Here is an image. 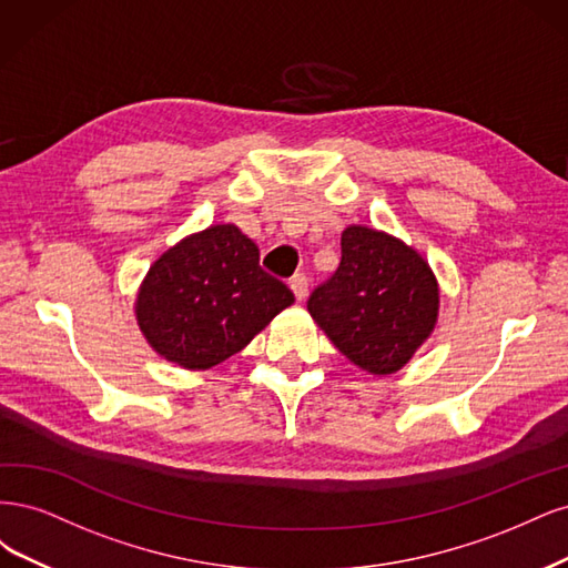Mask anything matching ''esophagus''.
Wrapping results in <instances>:
<instances>
[{
	"mask_svg": "<svg viewBox=\"0 0 568 568\" xmlns=\"http://www.w3.org/2000/svg\"><path fill=\"white\" fill-rule=\"evenodd\" d=\"M290 287H292V292H295V297L302 302L308 295V278L304 276V273H297V276L290 278Z\"/></svg>",
	"mask_w": 568,
	"mask_h": 568,
	"instance_id": "1",
	"label": "esophagus"
}]
</instances>
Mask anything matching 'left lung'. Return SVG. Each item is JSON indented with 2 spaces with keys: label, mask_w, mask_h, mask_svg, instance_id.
<instances>
[{
  "label": "left lung",
  "mask_w": 568,
  "mask_h": 568,
  "mask_svg": "<svg viewBox=\"0 0 568 568\" xmlns=\"http://www.w3.org/2000/svg\"><path fill=\"white\" fill-rule=\"evenodd\" d=\"M306 308L358 368L392 375L434 331L438 287L413 247L382 231L349 226L337 271L311 292Z\"/></svg>",
  "instance_id": "1"
}]
</instances>
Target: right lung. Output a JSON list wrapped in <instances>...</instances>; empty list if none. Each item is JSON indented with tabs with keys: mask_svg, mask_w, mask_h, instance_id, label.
<instances>
[{
	"mask_svg": "<svg viewBox=\"0 0 568 568\" xmlns=\"http://www.w3.org/2000/svg\"><path fill=\"white\" fill-rule=\"evenodd\" d=\"M292 302L290 287L260 266V247L233 224H219L151 266L136 318L160 356L205 371L245 349Z\"/></svg>",
	"mask_w": 568,
	"mask_h": 568,
	"instance_id": "right-lung-1",
	"label": "right lung"
}]
</instances>
